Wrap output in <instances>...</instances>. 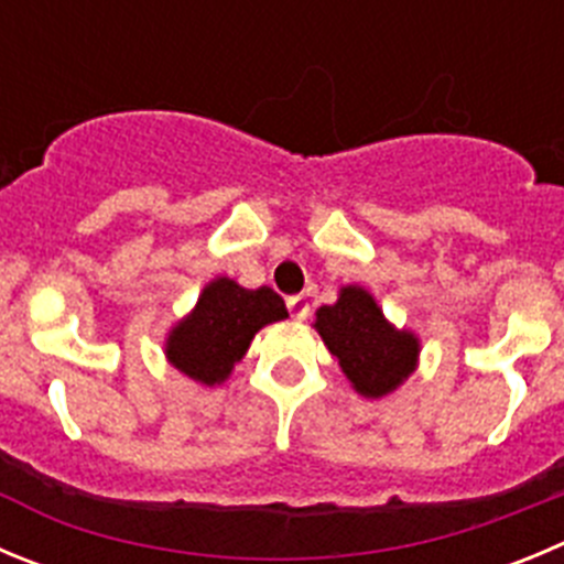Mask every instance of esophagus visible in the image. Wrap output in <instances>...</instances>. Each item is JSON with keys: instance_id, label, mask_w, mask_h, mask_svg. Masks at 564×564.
I'll use <instances>...</instances> for the list:
<instances>
[{"instance_id": "34e87169", "label": "esophagus", "mask_w": 564, "mask_h": 564, "mask_svg": "<svg viewBox=\"0 0 564 564\" xmlns=\"http://www.w3.org/2000/svg\"><path fill=\"white\" fill-rule=\"evenodd\" d=\"M288 310H291V316L299 318V322H304V318L310 316V304L304 296H291L288 299Z\"/></svg>"}]
</instances>
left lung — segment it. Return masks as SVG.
<instances>
[{"label":"left lung","instance_id":"1","mask_svg":"<svg viewBox=\"0 0 564 564\" xmlns=\"http://www.w3.org/2000/svg\"><path fill=\"white\" fill-rule=\"evenodd\" d=\"M340 371L358 394L380 400L408 380L420 360V338L397 329L375 296L358 285L340 288L338 302L316 310V324Z\"/></svg>","mask_w":564,"mask_h":564}]
</instances>
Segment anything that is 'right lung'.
I'll list each match as a JSON object with an SVG mask.
<instances>
[{"label": "right lung", "instance_id": "obj_1", "mask_svg": "<svg viewBox=\"0 0 564 564\" xmlns=\"http://www.w3.org/2000/svg\"><path fill=\"white\" fill-rule=\"evenodd\" d=\"M288 318V307L271 288L248 291L235 279H212L189 316L164 340L170 366L204 386L224 383L265 324Z\"/></svg>", "mask_w": 564, "mask_h": 564}]
</instances>
